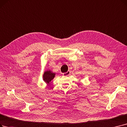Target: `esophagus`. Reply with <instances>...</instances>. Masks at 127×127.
<instances>
[{
    "label": "esophagus",
    "instance_id": "1",
    "mask_svg": "<svg viewBox=\"0 0 127 127\" xmlns=\"http://www.w3.org/2000/svg\"><path fill=\"white\" fill-rule=\"evenodd\" d=\"M70 74V71L69 70H68V71H67V72L63 73V75L64 76H67L69 75Z\"/></svg>",
    "mask_w": 127,
    "mask_h": 127
}]
</instances>
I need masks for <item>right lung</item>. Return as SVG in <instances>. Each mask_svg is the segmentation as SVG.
I'll use <instances>...</instances> for the list:
<instances>
[{
  "mask_svg": "<svg viewBox=\"0 0 127 127\" xmlns=\"http://www.w3.org/2000/svg\"><path fill=\"white\" fill-rule=\"evenodd\" d=\"M55 75H56V74L52 73L50 70L46 71L43 74V80L45 81L46 83L49 84V82H50L54 78Z\"/></svg>",
  "mask_w": 127,
  "mask_h": 127,
  "instance_id": "obj_1",
  "label": "right lung"
}]
</instances>
